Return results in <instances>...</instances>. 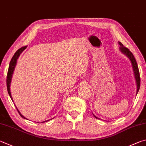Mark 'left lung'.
<instances>
[{
    "label": "left lung",
    "instance_id": "left-lung-1",
    "mask_svg": "<svg viewBox=\"0 0 146 146\" xmlns=\"http://www.w3.org/2000/svg\"><path fill=\"white\" fill-rule=\"evenodd\" d=\"M118 43L119 45H120V48H119V50L120 52L123 54L124 55H125L126 57H128L129 60L131 61V66H132V68H133V73H134V76L135 78V82H136V84H137V92H136V95L137 94L138 92L139 91L140 89V73H139V68H138V65L135 59L133 56V55L132 53L129 51V49L127 48L124 47L123 46V44H122L121 42H118ZM93 114V113H92ZM95 118L96 119H100L98 117H97L96 115H94Z\"/></svg>",
    "mask_w": 146,
    "mask_h": 146
}]
</instances>
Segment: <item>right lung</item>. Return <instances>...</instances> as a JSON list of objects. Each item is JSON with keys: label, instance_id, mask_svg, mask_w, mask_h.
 <instances>
[{"label": "right lung", "instance_id": "obj_1", "mask_svg": "<svg viewBox=\"0 0 146 146\" xmlns=\"http://www.w3.org/2000/svg\"><path fill=\"white\" fill-rule=\"evenodd\" d=\"M27 46H24V47H22V48H20V49H18L17 52H16L15 54L13 55V57H12L10 63H9V69H8V71H7V80H6V83H7V92H8V94L9 95V96L11 98V99L12 100V101L13 102V98L11 96V91H10V86H11V79H12V76H13V72H14V70H15V66L17 65V60L18 59V57H19L20 55L22 54V52L24 50ZM17 108V109L18 110V113H19V114L20 115V116L22 117H23V119H27V118L25 117L24 116H23L22 113L20 112V111L18 110V109ZM51 120V119H50ZM50 121L49 120H47V121H44L43 122H42V123H45V122H47Z\"/></svg>", "mask_w": 146, "mask_h": 146}]
</instances>
